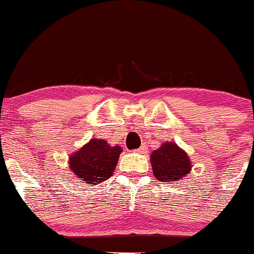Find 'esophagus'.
Listing matches in <instances>:
<instances>
[{"label":"esophagus","mask_w":254,"mask_h":254,"mask_svg":"<svg viewBox=\"0 0 254 254\" xmlns=\"http://www.w3.org/2000/svg\"><path fill=\"white\" fill-rule=\"evenodd\" d=\"M145 150H146V148L144 145H141L140 148H139L138 150H137V152H139V154H144V152H145Z\"/></svg>","instance_id":"1"}]
</instances>
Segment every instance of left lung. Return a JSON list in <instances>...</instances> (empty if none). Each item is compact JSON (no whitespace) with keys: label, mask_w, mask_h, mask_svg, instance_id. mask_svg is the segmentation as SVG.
I'll list each match as a JSON object with an SVG mask.
<instances>
[{"label":"left lung","mask_w":254,"mask_h":254,"mask_svg":"<svg viewBox=\"0 0 254 254\" xmlns=\"http://www.w3.org/2000/svg\"><path fill=\"white\" fill-rule=\"evenodd\" d=\"M152 173L161 182L178 183L185 179L192 168L189 155L173 141H165L150 155Z\"/></svg>","instance_id":"8db88e82"}]
</instances>
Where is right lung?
Listing matches in <instances>:
<instances>
[{"mask_svg":"<svg viewBox=\"0 0 254 254\" xmlns=\"http://www.w3.org/2000/svg\"><path fill=\"white\" fill-rule=\"evenodd\" d=\"M121 152V146H111L104 139L93 138L70 155V172L82 183L100 184L113 176Z\"/></svg>","mask_w":254,"mask_h":254,"instance_id":"right-lung-1","label":"right lung"}]
</instances>
